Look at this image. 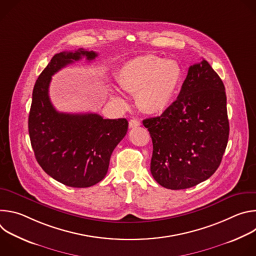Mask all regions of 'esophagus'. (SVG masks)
Instances as JSON below:
<instances>
[{
    "label": "esophagus",
    "instance_id": "esophagus-1",
    "mask_svg": "<svg viewBox=\"0 0 256 256\" xmlns=\"http://www.w3.org/2000/svg\"><path fill=\"white\" fill-rule=\"evenodd\" d=\"M128 124H130V128H136V126H140V122L134 118V120H130Z\"/></svg>",
    "mask_w": 256,
    "mask_h": 256
}]
</instances>
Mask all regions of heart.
<instances>
[{"instance_id":"obj_1","label":"heart","mask_w":256,"mask_h":256,"mask_svg":"<svg viewBox=\"0 0 256 256\" xmlns=\"http://www.w3.org/2000/svg\"><path fill=\"white\" fill-rule=\"evenodd\" d=\"M180 80L181 68L177 62L153 54L128 60L118 72V84L136 93L138 105L147 114H159L168 107Z\"/></svg>"}]
</instances>
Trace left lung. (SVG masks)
Here are the masks:
<instances>
[{"instance_id": "8db88e82", "label": "left lung", "mask_w": 256, "mask_h": 256, "mask_svg": "<svg viewBox=\"0 0 256 256\" xmlns=\"http://www.w3.org/2000/svg\"><path fill=\"white\" fill-rule=\"evenodd\" d=\"M153 142L151 173L169 190H186L220 166L229 138L225 86L202 60L190 66L177 99L160 116L142 120Z\"/></svg>"}]
</instances>
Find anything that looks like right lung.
<instances>
[{
	"label": "right lung",
	"instance_id": "1",
	"mask_svg": "<svg viewBox=\"0 0 256 256\" xmlns=\"http://www.w3.org/2000/svg\"><path fill=\"white\" fill-rule=\"evenodd\" d=\"M97 56L83 48L54 54L32 92L28 132L35 158L50 177L70 188H89L101 181L114 150L128 132L126 118L58 112L50 102L52 76L82 58L91 62Z\"/></svg>",
	"mask_w": 256,
	"mask_h": 256
}]
</instances>
